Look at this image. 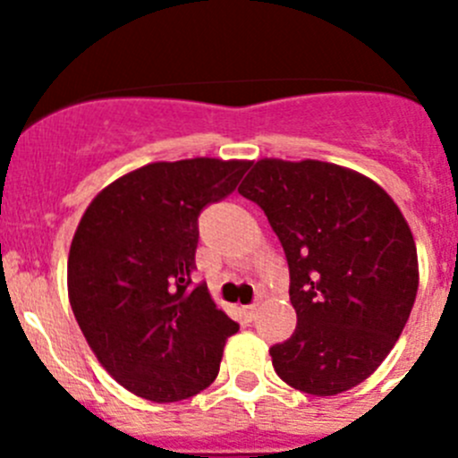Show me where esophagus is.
I'll return each instance as SVG.
<instances>
[{
  "instance_id": "1",
  "label": "esophagus",
  "mask_w": 458,
  "mask_h": 458,
  "mask_svg": "<svg viewBox=\"0 0 458 458\" xmlns=\"http://www.w3.org/2000/svg\"><path fill=\"white\" fill-rule=\"evenodd\" d=\"M255 312H257V306H243L242 308L243 323H252V318H255Z\"/></svg>"
}]
</instances>
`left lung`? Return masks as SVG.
Listing matches in <instances>:
<instances>
[{"label":"left lung","mask_w":458,"mask_h":458,"mask_svg":"<svg viewBox=\"0 0 458 458\" xmlns=\"http://www.w3.org/2000/svg\"><path fill=\"white\" fill-rule=\"evenodd\" d=\"M239 195L284 246L297 330L270 348L294 390L335 396L366 381L394 348L419 290L412 230L392 197L327 161L261 159Z\"/></svg>","instance_id":"obj_1"}]
</instances>
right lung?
<instances>
[{
    "mask_svg": "<svg viewBox=\"0 0 458 458\" xmlns=\"http://www.w3.org/2000/svg\"><path fill=\"white\" fill-rule=\"evenodd\" d=\"M252 161H155L106 186L68 255V299L88 345L128 392L174 403L219 374L239 330L192 284L199 212L237 188Z\"/></svg>",
    "mask_w": 458,
    "mask_h": 458,
    "instance_id": "right-lung-1",
    "label": "right lung"
}]
</instances>
